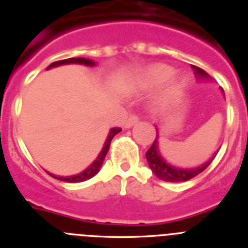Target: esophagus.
Here are the masks:
<instances>
[{
	"label": "esophagus",
	"mask_w": 248,
	"mask_h": 248,
	"mask_svg": "<svg viewBox=\"0 0 248 248\" xmlns=\"http://www.w3.org/2000/svg\"><path fill=\"white\" fill-rule=\"evenodd\" d=\"M138 121H139L138 116H136V115H130L129 118H127L126 122H125V127H131V126H133V125H135L136 123H138Z\"/></svg>",
	"instance_id": "esophagus-1"
}]
</instances>
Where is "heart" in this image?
<instances>
[{
	"mask_svg": "<svg viewBox=\"0 0 248 248\" xmlns=\"http://www.w3.org/2000/svg\"><path fill=\"white\" fill-rule=\"evenodd\" d=\"M174 74V69L170 66L165 63H154L144 71L140 78V83L142 87L146 88H153V87L160 86L168 78H170ZM183 87V81L181 78H174L168 82L164 93H162V100L170 101L175 98L180 94Z\"/></svg>",
	"mask_w": 248,
	"mask_h": 248,
	"instance_id": "b5f03b06",
	"label": "heart"
}]
</instances>
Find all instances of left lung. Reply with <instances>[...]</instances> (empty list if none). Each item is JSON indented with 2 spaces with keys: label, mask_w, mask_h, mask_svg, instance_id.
<instances>
[{
  "label": "left lung",
  "mask_w": 248,
  "mask_h": 248,
  "mask_svg": "<svg viewBox=\"0 0 248 248\" xmlns=\"http://www.w3.org/2000/svg\"><path fill=\"white\" fill-rule=\"evenodd\" d=\"M191 68L194 69L195 75H196V78H199V80L211 78L210 75H209L205 71H203L202 68H200V67L191 65ZM215 156L216 155L212 156L209 161H206L205 164L200 166V167L191 168V170H183V168L171 166L170 164H168L164 158H162L161 154L159 152L158 138L154 140L152 146H151L150 150L146 152V159L148 161V166H150L151 170L153 171L154 175L158 176L160 180H162V181H166V182H185V181H188V180L193 179L194 176L199 175L200 173H202V171L211 164L212 160L215 159Z\"/></svg>",
  "instance_id": "obj_1"
}]
</instances>
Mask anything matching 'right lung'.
Here are the masks:
<instances>
[{
    "label": "right lung",
    "instance_id": "obj_1",
    "mask_svg": "<svg viewBox=\"0 0 248 248\" xmlns=\"http://www.w3.org/2000/svg\"><path fill=\"white\" fill-rule=\"evenodd\" d=\"M68 63H81V65H86V66H95V62L93 60L84 59V58H69V59L59 60V61H55V62H52L51 65L47 67V69L52 68V67L60 66V65H68ZM121 131H122V129H119V127H112V129L110 130V132H109V135H108V138H107L106 142H104V146H103V148H102L101 153L98 154V156L96 158L95 161L93 162V164L90 165L86 170H83L82 173L77 174V175H73V176H66V177L55 176V175H52V174H49V175H51L52 177H54V179L60 180V181L71 182V183L82 182V181H86V180H89L90 177H93L98 173V170H100V168L102 167V164H103V160H104V158H106L108 151H109L110 142H111L113 137L117 135L118 132H121Z\"/></svg>",
    "mask_w": 248,
    "mask_h": 248
}]
</instances>
